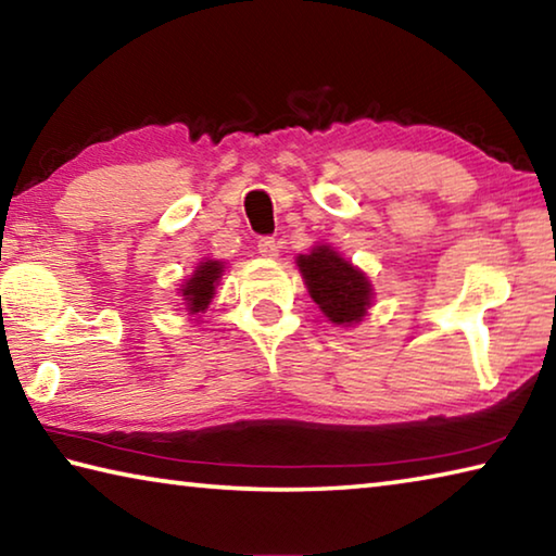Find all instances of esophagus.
Instances as JSON below:
<instances>
[{
  "mask_svg": "<svg viewBox=\"0 0 556 556\" xmlns=\"http://www.w3.org/2000/svg\"><path fill=\"white\" fill-rule=\"evenodd\" d=\"M257 250H260L262 257H269V260H275L279 255V248H277L275 238H262L257 242Z\"/></svg>",
  "mask_w": 556,
  "mask_h": 556,
  "instance_id": "34e87169",
  "label": "esophagus"
}]
</instances>
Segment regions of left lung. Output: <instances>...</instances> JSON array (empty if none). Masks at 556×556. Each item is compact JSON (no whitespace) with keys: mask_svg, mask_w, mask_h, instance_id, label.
<instances>
[{"mask_svg":"<svg viewBox=\"0 0 556 556\" xmlns=\"http://www.w3.org/2000/svg\"><path fill=\"white\" fill-rule=\"evenodd\" d=\"M296 267L308 294L333 326H357L368 316L375 299L370 277L331 244H314L306 255L296 257Z\"/></svg>","mask_w":556,"mask_h":556,"instance_id":"left-lung-1","label":"left lung"}]
</instances>
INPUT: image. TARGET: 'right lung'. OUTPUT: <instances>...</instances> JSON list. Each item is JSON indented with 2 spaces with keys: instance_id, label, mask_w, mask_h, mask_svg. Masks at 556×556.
Returning <instances> with one entry per match:
<instances>
[{
  "instance_id": "obj_1",
  "label": "right lung",
  "mask_w": 556,
  "mask_h": 556,
  "mask_svg": "<svg viewBox=\"0 0 556 556\" xmlns=\"http://www.w3.org/2000/svg\"><path fill=\"white\" fill-rule=\"evenodd\" d=\"M225 271V262L203 257L195 269L181 281L176 294L181 296V304L191 316V321H201V314L208 312V306L215 299V289H218Z\"/></svg>"
}]
</instances>
